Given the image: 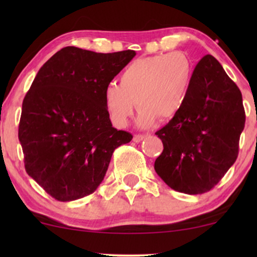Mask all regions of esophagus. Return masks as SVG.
<instances>
[{"mask_svg":"<svg viewBox=\"0 0 257 257\" xmlns=\"http://www.w3.org/2000/svg\"><path fill=\"white\" fill-rule=\"evenodd\" d=\"M144 139H145V136L144 135H135V137H133V140H135L136 143H140Z\"/></svg>","mask_w":257,"mask_h":257,"instance_id":"esophagus-1","label":"esophagus"}]
</instances>
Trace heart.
Here are the masks:
<instances>
[{
    "label": "heart",
    "mask_w": 257,
    "mask_h": 257,
    "mask_svg": "<svg viewBox=\"0 0 257 257\" xmlns=\"http://www.w3.org/2000/svg\"><path fill=\"white\" fill-rule=\"evenodd\" d=\"M193 66L182 52L138 58L119 77V85L110 83L104 90V104L115 127L128 124L137 106L138 125L151 126L166 120L180 111L189 92Z\"/></svg>",
    "instance_id": "obj_1"
}]
</instances>
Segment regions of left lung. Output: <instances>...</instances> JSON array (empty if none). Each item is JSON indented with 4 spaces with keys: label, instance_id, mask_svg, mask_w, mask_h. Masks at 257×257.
<instances>
[{
    "label": "left lung",
    "instance_id": "left-lung-1",
    "mask_svg": "<svg viewBox=\"0 0 257 257\" xmlns=\"http://www.w3.org/2000/svg\"><path fill=\"white\" fill-rule=\"evenodd\" d=\"M244 122L241 91L222 65L206 55L195 66L180 111L156 133L164 151L154 170L174 191H210L236 160Z\"/></svg>",
    "mask_w": 257,
    "mask_h": 257
}]
</instances>
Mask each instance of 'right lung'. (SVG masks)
<instances>
[{
    "label": "right lung",
    "mask_w": 257,
    "mask_h": 257,
    "mask_svg": "<svg viewBox=\"0 0 257 257\" xmlns=\"http://www.w3.org/2000/svg\"><path fill=\"white\" fill-rule=\"evenodd\" d=\"M135 56L133 50L63 48L44 63L24 97L19 139L26 171L58 201L96 191L113 151L132 140L112 126L104 90Z\"/></svg>",
    "instance_id": "obj_1"
}]
</instances>
